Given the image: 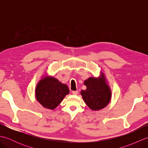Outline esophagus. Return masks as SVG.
Returning a JSON list of instances; mask_svg holds the SVG:
<instances>
[{
    "mask_svg": "<svg viewBox=\"0 0 148 148\" xmlns=\"http://www.w3.org/2000/svg\"><path fill=\"white\" fill-rule=\"evenodd\" d=\"M72 93L74 95H77V93H78V91H72Z\"/></svg>",
    "mask_w": 148,
    "mask_h": 148,
    "instance_id": "1",
    "label": "esophagus"
}]
</instances>
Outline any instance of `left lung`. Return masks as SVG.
I'll return each instance as SVG.
<instances>
[{
  "instance_id": "1",
  "label": "left lung",
  "mask_w": 148,
  "mask_h": 148,
  "mask_svg": "<svg viewBox=\"0 0 148 148\" xmlns=\"http://www.w3.org/2000/svg\"><path fill=\"white\" fill-rule=\"evenodd\" d=\"M100 74L99 77H90L84 80L86 89L81 91L84 102L92 111L105 108L111 100V90L108 80L103 72L100 71Z\"/></svg>"
}]
</instances>
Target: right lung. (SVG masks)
<instances>
[{
    "label": "right lung",
    "instance_id": "1",
    "mask_svg": "<svg viewBox=\"0 0 148 148\" xmlns=\"http://www.w3.org/2000/svg\"><path fill=\"white\" fill-rule=\"evenodd\" d=\"M41 78L36 87V99L45 108L53 110L69 93V89L67 85L46 72Z\"/></svg>",
    "mask_w": 148,
    "mask_h": 148
}]
</instances>
